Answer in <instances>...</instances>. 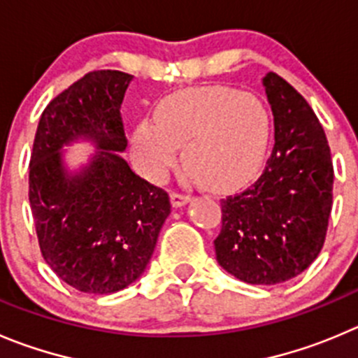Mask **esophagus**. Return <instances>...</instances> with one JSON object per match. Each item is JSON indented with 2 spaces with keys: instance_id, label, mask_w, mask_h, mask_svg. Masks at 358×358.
<instances>
[{
  "instance_id": "obj_1",
  "label": "esophagus",
  "mask_w": 358,
  "mask_h": 358,
  "mask_svg": "<svg viewBox=\"0 0 358 358\" xmlns=\"http://www.w3.org/2000/svg\"><path fill=\"white\" fill-rule=\"evenodd\" d=\"M170 200H172V206L173 207H182L186 206V203L192 200V196L189 195H182V193H170Z\"/></svg>"
}]
</instances>
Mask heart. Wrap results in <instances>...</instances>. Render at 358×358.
Instances as JSON below:
<instances>
[{"label":"heart","instance_id":"1","mask_svg":"<svg viewBox=\"0 0 358 358\" xmlns=\"http://www.w3.org/2000/svg\"><path fill=\"white\" fill-rule=\"evenodd\" d=\"M268 135L271 119L260 98L227 86H202L163 98L155 122H138L131 142L135 163L151 181H162L182 145V163L202 185L232 189L258 172Z\"/></svg>","mask_w":358,"mask_h":358}]
</instances>
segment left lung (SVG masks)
Wrapping results in <instances>:
<instances>
[{"instance_id":"left-lung-1","label":"left lung","mask_w":358,"mask_h":358,"mask_svg":"<svg viewBox=\"0 0 358 358\" xmlns=\"http://www.w3.org/2000/svg\"><path fill=\"white\" fill-rule=\"evenodd\" d=\"M274 115V149L258 181L221 200L216 260L250 285H278L304 272L325 243L334 166L308 101L285 79H262Z\"/></svg>"}]
</instances>
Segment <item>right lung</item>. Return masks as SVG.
I'll list each match as a JSON object with an SVG mask.
<instances>
[{
  "label": "right lung",
  "mask_w": 358,
  "mask_h": 358,
  "mask_svg": "<svg viewBox=\"0 0 358 358\" xmlns=\"http://www.w3.org/2000/svg\"><path fill=\"white\" fill-rule=\"evenodd\" d=\"M134 75H84L45 107L29 162V203L40 250L64 283L84 294H115L135 283L170 214L163 189L138 177L126 151L121 103ZM91 141L97 151L70 169L62 149Z\"/></svg>",
  "instance_id": "add662e5"
}]
</instances>
